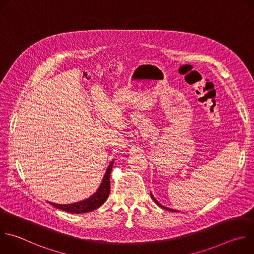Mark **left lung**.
Segmentation results:
<instances>
[{"mask_svg":"<svg viewBox=\"0 0 254 254\" xmlns=\"http://www.w3.org/2000/svg\"><path fill=\"white\" fill-rule=\"evenodd\" d=\"M151 197L153 198V200H154V201H155V202H156V203H157V204H158V205H159L161 208H163V209H166V210H168V211H174V210H172V209H169V208H167V207H164L163 205H161V204H160V203H159V202H158V201H157V200L154 198V196H153L152 194H151Z\"/></svg>","mask_w":254,"mask_h":254,"instance_id":"8db88e82","label":"left lung"}]
</instances>
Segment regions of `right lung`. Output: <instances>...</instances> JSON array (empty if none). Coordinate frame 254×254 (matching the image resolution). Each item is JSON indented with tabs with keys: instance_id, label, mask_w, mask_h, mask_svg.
<instances>
[{
	"instance_id": "1",
	"label": "right lung",
	"mask_w": 254,
	"mask_h": 254,
	"mask_svg": "<svg viewBox=\"0 0 254 254\" xmlns=\"http://www.w3.org/2000/svg\"><path fill=\"white\" fill-rule=\"evenodd\" d=\"M114 163H112L110 166H108L106 173L103 177L102 183L100 184L98 190L96 191L95 194H93L90 198L78 202V203H74V204H68V205H59V204H54V203H50L52 206L62 210V211H66L69 213H76V214H81V213H86V212H90L92 210L97 209L98 207H100L104 201L107 199L108 195H110L111 192V172L113 169Z\"/></svg>"
}]
</instances>
